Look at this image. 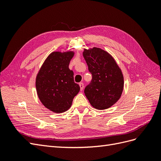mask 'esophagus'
<instances>
[{
  "label": "esophagus",
  "mask_w": 161,
  "mask_h": 161,
  "mask_svg": "<svg viewBox=\"0 0 161 161\" xmlns=\"http://www.w3.org/2000/svg\"><path fill=\"white\" fill-rule=\"evenodd\" d=\"M79 86H80V91H82V90H83V88H84V84L82 83V82H80V83H79Z\"/></svg>",
  "instance_id": "obj_1"
}]
</instances>
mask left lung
Returning a JSON list of instances; mask_svg holds the SVG:
<instances>
[{"instance_id":"obj_1","label":"left lung","mask_w":161,"mask_h":161,"mask_svg":"<svg viewBox=\"0 0 161 161\" xmlns=\"http://www.w3.org/2000/svg\"><path fill=\"white\" fill-rule=\"evenodd\" d=\"M83 57L92 75V80L85 89L91 105L97 109H105L120 98L124 88V76L109 53L98 47L85 50Z\"/></svg>"}]
</instances>
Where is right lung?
<instances>
[{"instance_id": "add662e5", "label": "right lung", "mask_w": 161, "mask_h": 161, "mask_svg": "<svg viewBox=\"0 0 161 161\" xmlns=\"http://www.w3.org/2000/svg\"><path fill=\"white\" fill-rule=\"evenodd\" d=\"M72 52H52L43 63L36 78L39 98L46 108L56 113L69 109L80 91L69 68Z\"/></svg>"}]
</instances>
